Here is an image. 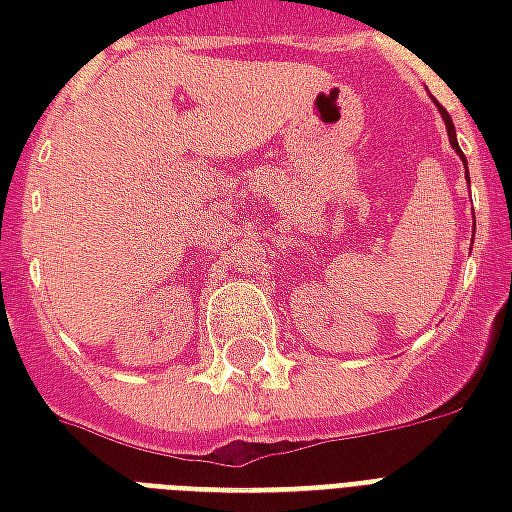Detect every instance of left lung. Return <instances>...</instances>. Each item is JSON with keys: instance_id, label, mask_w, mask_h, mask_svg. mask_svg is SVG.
Here are the masks:
<instances>
[{"instance_id": "8db88e82", "label": "left lung", "mask_w": 512, "mask_h": 512, "mask_svg": "<svg viewBox=\"0 0 512 512\" xmlns=\"http://www.w3.org/2000/svg\"><path fill=\"white\" fill-rule=\"evenodd\" d=\"M439 112H441V117H444V126H447V136H450V145H452V150H455V153H458V156H461L463 167H466V156H463V153H461V147H458V136H455V126H452V117L447 115V112H444V109H441V106H439ZM466 178H469V172H466Z\"/></svg>"}]
</instances>
